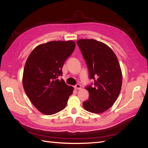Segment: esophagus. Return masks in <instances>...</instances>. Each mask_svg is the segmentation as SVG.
I'll return each mask as SVG.
<instances>
[{
  "label": "esophagus",
  "mask_w": 148,
  "mask_h": 148,
  "mask_svg": "<svg viewBox=\"0 0 148 148\" xmlns=\"http://www.w3.org/2000/svg\"><path fill=\"white\" fill-rule=\"evenodd\" d=\"M82 85H80V84H77L76 85V86H75V88L76 89H82Z\"/></svg>",
  "instance_id": "esophagus-1"
}]
</instances>
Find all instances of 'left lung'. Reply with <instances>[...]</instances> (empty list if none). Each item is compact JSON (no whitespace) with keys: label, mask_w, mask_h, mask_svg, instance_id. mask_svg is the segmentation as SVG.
<instances>
[{"label":"left lung","mask_w":148,"mask_h":148,"mask_svg":"<svg viewBox=\"0 0 148 148\" xmlns=\"http://www.w3.org/2000/svg\"><path fill=\"white\" fill-rule=\"evenodd\" d=\"M77 44L88 65L95 86L85 87L89 99L83 104L89 112L101 114L114 105L121 91L122 73L117 56L106 44L95 39H82Z\"/></svg>","instance_id":"obj_1"}]
</instances>
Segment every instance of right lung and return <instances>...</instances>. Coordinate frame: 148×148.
<instances>
[{
	"instance_id": "1",
	"label": "right lung",
	"mask_w": 148,
	"mask_h": 148,
	"mask_svg": "<svg viewBox=\"0 0 148 148\" xmlns=\"http://www.w3.org/2000/svg\"><path fill=\"white\" fill-rule=\"evenodd\" d=\"M73 41H54L39 44L28 56L23 74L24 90L40 112L52 115L63 110L73 87L63 79L62 67L75 48Z\"/></svg>"
}]
</instances>
